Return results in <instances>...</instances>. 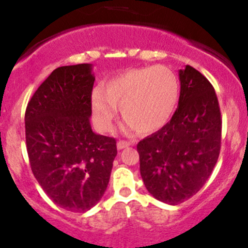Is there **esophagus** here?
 Segmentation results:
<instances>
[{"mask_svg":"<svg viewBox=\"0 0 248 248\" xmlns=\"http://www.w3.org/2000/svg\"><path fill=\"white\" fill-rule=\"evenodd\" d=\"M130 145H132V142H128V141H119V142L116 143L118 149H124L126 148V147H129Z\"/></svg>","mask_w":248,"mask_h":248,"instance_id":"esophagus-1","label":"esophagus"}]
</instances>
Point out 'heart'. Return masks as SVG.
Segmentation results:
<instances>
[{
    "label": "heart",
    "mask_w": 248,
    "mask_h": 248,
    "mask_svg": "<svg viewBox=\"0 0 248 248\" xmlns=\"http://www.w3.org/2000/svg\"><path fill=\"white\" fill-rule=\"evenodd\" d=\"M179 97L178 78L170 68H132L97 86L91 97L95 126L109 132L118 106L129 129L152 133L164 127L172 116Z\"/></svg>",
    "instance_id": "b5f03b06"
}]
</instances>
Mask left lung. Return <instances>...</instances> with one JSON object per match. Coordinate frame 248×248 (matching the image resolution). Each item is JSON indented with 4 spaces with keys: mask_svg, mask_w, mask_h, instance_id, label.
<instances>
[{
    "mask_svg": "<svg viewBox=\"0 0 248 248\" xmlns=\"http://www.w3.org/2000/svg\"><path fill=\"white\" fill-rule=\"evenodd\" d=\"M179 105L170 121L137 147L147 190L168 205L199 192L221 147V113L213 86L190 66L179 70Z\"/></svg>",
    "mask_w": 248,
    "mask_h": 248,
    "instance_id": "8db88e82",
    "label": "left lung"
}]
</instances>
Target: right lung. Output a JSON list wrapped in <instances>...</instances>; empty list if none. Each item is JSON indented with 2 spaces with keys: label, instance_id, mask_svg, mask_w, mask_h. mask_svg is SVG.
<instances>
[{
  "label": "right lung",
  "instance_id": "obj_1",
  "mask_svg": "<svg viewBox=\"0 0 248 248\" xmlns=\"http://www.w3.org/2000/svg\"><path fill=\"white\" fill-rule=\"evenodd\" d=\"M92 64L59 67L37 88L24 115L32 174L69 212H86L105 194L115 159L114 138L92 130Z\"/></svg>",
  "mask_w": 248,
  "mask_h": 248
}]
</instances>
